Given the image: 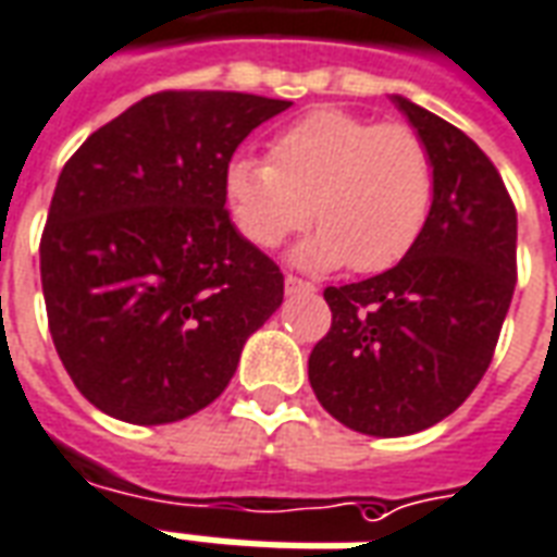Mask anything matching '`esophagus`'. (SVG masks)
Instances as JSON below:
<instances>
[{
  "mask_svg": "<svg viewBox=\"0 0 557 557\" xmlns=\"http://www.w3.org/2000/svg\"><path fill=\"white\" fill-rule=\"evenodd\" d=\"M284 290L287 294H314L318 287L311 282H302L299 275H284Z\"/></svg>",
  "mask_w": 557,
  "mask_h": 557,
  "instance_id": "obj_1",
  "label": "esophagus"
}]
</instances>
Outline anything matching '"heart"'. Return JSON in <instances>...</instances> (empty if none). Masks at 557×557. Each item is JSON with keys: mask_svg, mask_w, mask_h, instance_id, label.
I'll return each instance as SVG.
<instances>
[{"mask_svg": "<svg viewBox=\"0 0 557 557\" xmlns=\"http://www.w3.org/2000/svg\"><path fill=\"white\" fill-rule=\"evenodd\" d=\"M433 160L407 124L311 109L270 141V160L237 157L225 198L243 237L278 249L314 213L320 231L294 251L306 270L383 273L416 249L433 210Z\"/></svg>", "mask_w": 557, "mask_h": 557, "instance_id": "heart-1", "label": "heart"}]
</instances>
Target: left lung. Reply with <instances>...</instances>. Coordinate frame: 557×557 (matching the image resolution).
Here are the masks:
<instances>
[{
  "mask_svg": "<svg viewBox=\"0 0 557 557\" xmlns=\"http://www.w3.org/2000/svg\"><path fill=\"white\" fill-rule=\"evenodd\" d=\"M433 160V210L404 261L326 287L332 326L308 356L320 407L368 436L448 418L493 362L517 287V207L462 129L392 97Z\"/></svg>",
  "mask_w": 557,
  "mask_h": 557,
  "instance_id": "8db88e82",
  "label": "left lung"
}]
</instances>
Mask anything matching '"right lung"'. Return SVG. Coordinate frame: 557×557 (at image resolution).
I'll list each match as a JSON object with an SVG mask.
<instances>
[{
  "label": "right lung",
  "mask_w": 557,
  "mask_h": 557,
  "mask_svg": "<svg viewBox=\"0 0 557 557\" xmlns=\"http://www.w3.org/2000/svg\"><path fill=\"white\" fill-rule=\"evenodd\" d=\"M290 100L160 91L64 162L40 237L55 352L100 412L172 424L213 404L284 275L225 210L239 141Z\"/></svg>",
  "instance_id": "1"
}]
</instances>
